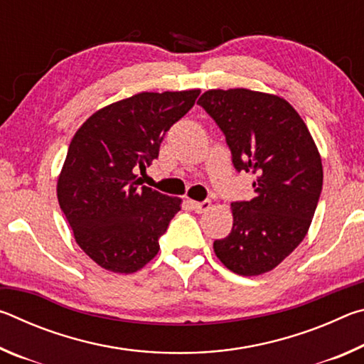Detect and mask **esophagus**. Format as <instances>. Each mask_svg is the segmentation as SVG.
<instances>
[{
	"label": "esophagus",
	"mask_w": 364,
	"mask_h": 364,
	"mask_svg": "<svg viewBox=\"0 0 364 364\" xmlns=\"http://www.w3.org/2000/svg\"><path fill=\"white\" fill-rule=\"evenodd\" d=\"M191 205H193V210L196 213H205L208 212V208H210V200H202V202H191Z\"/></svg>",
	"instance_id": "1"
}]
</instances>
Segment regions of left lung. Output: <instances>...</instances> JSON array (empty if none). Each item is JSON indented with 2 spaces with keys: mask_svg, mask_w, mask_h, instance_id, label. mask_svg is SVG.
<instances>
[{
  "mask_svg": "<svg viewBox=\"0 0 364 364\" xmlns=\"http://www.w3.org/2000/svg\"><path fill=\"white\" fill-rule=\"evenodd\" d=\"M217 122L234 168L255 175V196L232 202V230L213 242L232 273L274 269L304 241L323 189V164L310 132L286 100L247 88L208 90L197 101Z\"/></svg>",
  "mask_w": 364,
  "mask_h": 364,
  "instance_id": "left-lung-1",
  "label": "left lung"
}]
</instances>
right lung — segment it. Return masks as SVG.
Wrapping results in <instances>:
<instances>
[{
	"label": "right lung",
	"mask_w": 364,
	"mask_h": 364,
	"mask_svg": "<svg viewBox=\"0 0 364 364\" xmlns=\"http://www.w3.org/2000/svg\"><path fill=\"white\" fill-rule=\"evenodd\" d=\"M199 95L138 93L96 110L73 134L58 200L80 249L101 268L136 273L157 255L181 199L141 186L136 171L157 159L165 133Z\"/></svg>",
	"instance_id": "right-lung-1"
}]
</instances>
